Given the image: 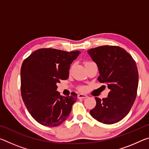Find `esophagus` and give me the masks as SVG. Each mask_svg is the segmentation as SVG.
Wrapping results in <instances>:
<instances>
[{"mask_svg": "<svg viewBox=\"0 0 149 149\" xmlns=\"http://www.w3.org/2000/svg\"><path fill=\"white\" fill-rule=\"evenodd\" d=\"M77 97L78 99H85V98L87 97V95L85 94H82V93H80V94L78 95Z\"/></svg>", "mask_w": 149, "mask_h": 149, "instance_id": "34e87169", "label": "esophagus"}]
</instances>
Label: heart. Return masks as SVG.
<instances>
[{
  "instance_id": "b5f03b06",
  "label": "heart",
  "mask_w": 149,
  "mask_h": 149,
  "mask_svg": "<svg viewBox=\"0 0 149 149\" xmlns=\"http://www.w3.org/2000/svg\"><path fill=\"white\" fill-rule=\"evenodd\" d=\"M89 62H87L85 63V64H87V63H89ZM81 89L82 90H84L85 89V87H81Z\"/></svg>"
}]
</instances>
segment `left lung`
<instances>
[{"instance_id": "8db88e82", "label": "left lung", "mask_w": 149, "mask_h": 149, "mask_svg": "<svg viewBox=\"0 0 149 149\" xmlns=\"http://www.w3.org/2000/svg\"><path fill=\"white\" fill-rule=\"evenodd\" d=\"M87 52L99 68L98 80L105 83L110 89L105 99L95 97L97 104L90 114L104 124L117 123L129 113L136 99L137 65L132 56L120 47L104 45L91 49Z\"/></svg>"}]
</instances>
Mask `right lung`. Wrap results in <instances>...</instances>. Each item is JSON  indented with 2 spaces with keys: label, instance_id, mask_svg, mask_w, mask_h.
<instances>
[{
  "label": "right lung",
  "instance_id": "1",
  "mask_svg": "<svg viewBox=\"0 0 149 149\" xmlns=\"http://www.w3.org/2000/svg\"><path fill=\"white\" fill-rule=\"evenodd\" d=\"M81 52L54 49L35 50L21 68V93L28 112L47 127H56L68 118L77 95L62 97L57 90L60 79L69 77L70 64Z\"/></svg>",
  "mask_w": 149,
  "mask_h": 149
}]
</instances>
